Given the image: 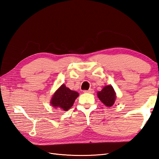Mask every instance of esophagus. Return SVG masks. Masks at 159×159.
Listing matches in <instances>:
<instances>
[{"label":"esophagus","mask_w":159,"mask_h":159,"mask_svg":"<svg viewBox=\"0 0 159 159\" xmlns=\"http://www.w3.org/2000/svg\"><path fill=\"white\" fill-rule=\"evenodd\" d=\"M84 93H93L94 90L93 89H89L88 90H84Z\"/></svg>","instance_id":"1"}]
</instances>
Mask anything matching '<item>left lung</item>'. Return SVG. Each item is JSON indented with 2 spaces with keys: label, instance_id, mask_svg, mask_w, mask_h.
<instances>
[{
  "label": "left lung",
  "instance_id": "obj_1",
  "mask_svg": "<svg viewBox=\"0 0 159 159\" xmlns=\"http://www.w3.org/2000/svg\"><path fill=\"white\" fill-rule=\"evenodd\" d=\"M98 97L107 107H111L116 99V94L111 85H106L103 89L98 92Z\"/></svg>",
  "mask_w": 159,
  "mask_h": 159
}]
</instances>
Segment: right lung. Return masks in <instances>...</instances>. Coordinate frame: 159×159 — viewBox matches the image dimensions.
Here are the masks:
<instances>
[{"label": "right lung", "mask_w": 159, "mask_h": 159, "mask_svg": "<svg viewBox=\"0 0 159 159\" xmlns=\"http://www.w3.org/2000/svg\"><path fill=\"white\" fill-rule=\"evenodd\" d=\"M78 96L79 93L77 91H72L62 84L53 95L50 103L54 107H58L67 111L73 105Z\"/></svg>", "instance_id": "add662e5"}]
</instances>
